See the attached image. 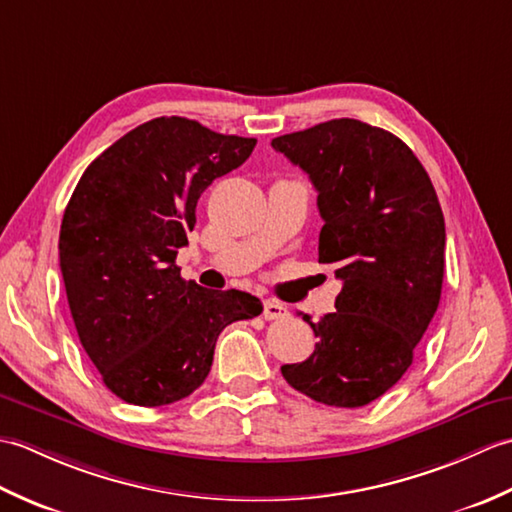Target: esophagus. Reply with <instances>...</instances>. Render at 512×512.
Masks as SVG:
<instances>
[{
	"instance_id": "34e87169",
	"label": "esophagus",
	"mask_w": 512,
	"mask_h": 512,
	"mask_svg": "<svg viewBox=\"0 0 512 512\" xmlns=\"http://www.w3.org/2000/svg\"><path fill=\"white\" fill-rule=\"evenodd\" d=\"M284 317H288V308L284 306V303L270 301V299L264 303V319L275 321V319H284Z\"/></svg>"
}]
</instances>
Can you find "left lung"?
Masks as SVG:
<instances>
[{
	"mask_svg": "<svg viewBox=\"0 0 512 512\" xmlns=\"http://www.w3.org/2000/svg\"><path fill=\"white\" fill-rule=\"evenodd\" d=\"M308 173L323 217L319 264L341 279L336 312L312 323L317 345L281 367L288 385L330 407H365L394 387L438 310L444 215L436 189L394 134L334 118L273 140Z\"/></svg>",
	"mask_w": 512,
	"mask_h": 512,
	"instance_id": "obj_1",
	"label": "left lung"
}]
</instances>
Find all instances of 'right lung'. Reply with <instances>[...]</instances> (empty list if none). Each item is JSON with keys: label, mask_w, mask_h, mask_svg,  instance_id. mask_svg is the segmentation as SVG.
I'll use <instances>...</instances> for the list:
<instances>
[{"label": "right lung", "mask_w": 512, "mask_h": 512, "mask_svg": "<svg viewBox=\"0 0 512 512\" xmlns=\"http://www.w3.org/2000/svg\"><path fill=\"white\" fill-rule=\"evenodd\" d=\"M255 145L160 116L107 147L65 206L59 262L76 332L105 387L129 405L193 394L220 332L264 310L248 292L184 281L176 266L202 191Z\"/></svg>", "instance_id": "1"}]
</instances>
